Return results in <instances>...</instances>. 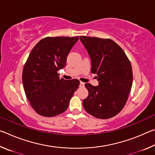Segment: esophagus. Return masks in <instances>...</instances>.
Instances as JSON below:
<instances>
[{
  "label": "esophagus",
  "instance_id": "34e87169",
  "mask_svg": "<svg viewBox=\"0 0 155 155\" xmlns=\"http://www.w3.org/2000/svg\"><path fill=\"white\" fill-rule=\"evenodd\" d=\"M84 85H85V83H83V82H80V85H79V87H84Z\"/></svg>",
  "mask_w": 155,
  "mask_h": 155
}]
</instances>
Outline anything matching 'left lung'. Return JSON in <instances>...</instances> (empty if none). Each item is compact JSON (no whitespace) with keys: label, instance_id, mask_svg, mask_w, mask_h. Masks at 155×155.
<instances>
[{"label":"left lung","instance_id":"obj_1","mask_svg":"<svg viewBox=\"0 0 155 155\" xmlns=\"http://www.w3.org/2000/svg\"><path fill=\"white\" fill-rule=\"evenodd\" d=\"M91 61V72L96 74L98 86L85 83L88 96L83 105L88 114L109 119L122 111L133 83L129 59L118 44L110 39L81 36Z\"/></svg>","mask_w":155,"mask_h":155}]
</instances>
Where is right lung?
<instances>
[{"label":"right lung","instance_id":"right-lung-1","mask_svg":"<svg viewBox=\"0 0 155 155\" xmlns=\"http://www.w3.org/2000/svg\"><path fill=\"white\" fill-rule=\"evenodd\" d=\"M77 37H47L34 46L24 65L22 83L25 94L37 114L53 117L68 109L79 86L78 79L59 78L58 70L66 65Z\"/></svg>","mask_w":155,"mask_h":155}]
</instances>
